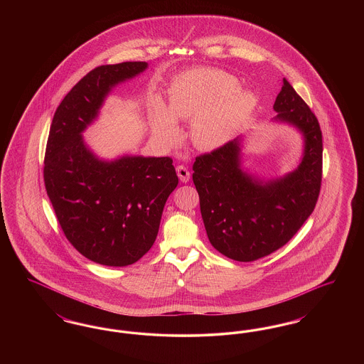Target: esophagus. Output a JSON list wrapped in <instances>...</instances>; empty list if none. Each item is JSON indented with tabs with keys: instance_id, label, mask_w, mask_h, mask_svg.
Returning a JSON list of instances; mask_svg holds the SVG:
<instances>
[{
	"instance_id": "34e87169",
	"label": "esophagus",
	"mask_w": 364,
	"mask_h": 364,
	"mask_svg": "<svg viewBox=\"0 0 364 364\" xmlns=\"http://www.w3.org/2000/svg\"><path fill=\"white\" fill-rule=\"evenodd\" d=\"M176 171H177V176H178V178H180L183 183H187V181H190V171H188V169H187L184 165H178V166L176 168Z\"/></svg>"
}]
</instances>
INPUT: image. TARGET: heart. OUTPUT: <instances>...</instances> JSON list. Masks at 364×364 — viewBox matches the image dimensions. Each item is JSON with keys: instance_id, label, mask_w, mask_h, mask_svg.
Here are the masks:
<instances>
[{"instance_id": "heart-1", "label": "heart", "mask_w": 364, "mask_h": 364, "mask_svg": "<svg viewBox=\"0 0 364 364\" xmlns=\"http://www.w3.org/2000/svg\"><path fill=\"white\" fill-rule=\"evenodd\" d=\"M224 70L196 68L176 76L168 90V107L156 101L149 109L151 135L161 144L173 143L176 120L193 122L192 140L202 150L224 146L255 106V97L239 91Z\"/></svg>"}]
</instances>
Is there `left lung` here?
<instances>
[{
    "instance_id": "left-lung-1",
    "label": "left lung",
    "mask_w": 364,
    "mask_h": 364,
    "mask_svg": "<svg viewBox=\"0 0 364 364\" xmlns=\"http://www.w3.org/2000/svg\"><path fill=\"white\" fill-rule=\"evenodd\" d=\"M276 120L304 135V156L292 173L263 183L240 168V141L196 156L192 180L211 245L239 262L263 258L289 242L311 215L322 181V131L309 105L284 79Z\"/></svg>"
}]
</instances>
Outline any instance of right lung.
I'll return each instance as SVG.
<instances>
[{
	"mask_svg": "<svg viewBox=\"0 0 364 364\" xmlns=\"http://www.w3.org/2000/svg\"><path fill=\"white\" fill-rule=\"evenodd\" d=\"M146 68L144 61H127L90 70L58 105L46 144L43 180L60 226L83 257L105 266L132 264L153 247L178 184L169 156L106 162L82 138L112 87Z\"/></svg>",
	"mask_w": 364,
	"mask_h": 364,
	"instance_id": "right-lung-1",
	"label": "right lung"
}]
</instances>
